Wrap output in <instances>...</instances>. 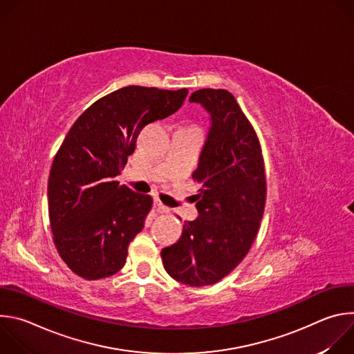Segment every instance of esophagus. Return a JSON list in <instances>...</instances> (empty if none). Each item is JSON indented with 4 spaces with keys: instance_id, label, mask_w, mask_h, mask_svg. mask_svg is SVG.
Returning a JSON list of instances; mask_svg holds the SVG:
<instances>
[{
    "instance_id": "obj_1",
    "label": "esophagus",
    "mask_w": 354,
    "mask_h": 354,
    "mask_svg": "<svg viewBox=\"0 0 354 354\" xmlns=\"http://www.w3.org/2000/svg\"><path fill=\"white\" fill-rule=\"evenodd\" d=\"M156 206H157V212H158V213H168V212H169V207L164 206L158 198H156Z\"/></svg>"
}]
</instances>
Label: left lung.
<instances>
[{"instance_id": "left-lung-1", "label": "left lung", "mask_w": 354, "mask_h": 354, "mask_svg": "<svg viewBox=\"0 0 354 354\" xmlns=\"http://www.w3.org/2000/svg\"><path fill=\"white\" fill-rule=\"evenodd\" d=\"M210 116L193 179L198 217L185 221L180 239L161 252L175 280L201 287L232 272L258 234L266 201L262 151L254 127L225 89H198L189 97Z\"/></svg>"}]
</instances>
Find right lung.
I'll return each instance as SVG.
<instances>
[{
	"label": "right lung",
	"mask_w": 354,
	"mask_h": 354,
	"mask_svg": "<svg viewBox=\"0 0 354 354\" xmlns=\"http://www.w3.org/2000/svg\"><path fill=\"white\" fill-rule=\"evenodd\" d=\"M186 95V88L124 86L96 100L67 133L50 169L47 198L55 243L75 274L97 280L124 266L153 198L115 178L141 129L174 115Z\"/></svg>",
	"instance_id": "obj_1"
}]
</instances>
